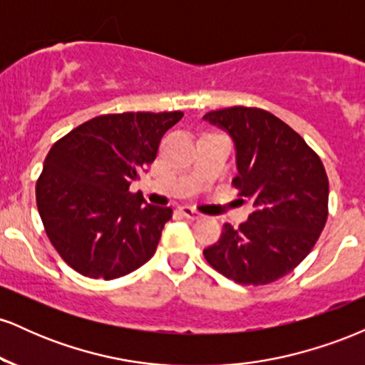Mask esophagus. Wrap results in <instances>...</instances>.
Returning <instances> with one entry per match:
<instances>
[{
  "label": "esophagus",
  "mask_w": 365,
  "mask_h": 365,
  "mask_svg": "<svg viewBox=\"0 0 365 365\" xmlns=\"http://www.w3.org/2000/svg\"><path fill=\"white\" fill-rule=\"evenodd\" d=\"M180 212H182L185 217H188V220H199V217L202 216L199 211H195L194 207H188V206L180 207Z\"/></svg>",
  "instance_id": "1"
}]
</instances>
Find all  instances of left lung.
I'll return each mask as SVG.
<instances>
[{"label": "left lung", "instance_id": "8db88e82", "mask_svg": "<svg viewBox=\"0 0 365 365\" xmlns=\"http://www.w3.org/2000/svg\"><path fill=\"white\" fill-rule=\"evenodd\" d=\"M204 120L232 135L238 168L232 183L255 207L238 228L226 223L204 257L235 283H273L307 257L328 220L329 182L321 158L261 108H225Z\"/></svg>", "mask_w": 365, "mask_h": 365}]
</instances>
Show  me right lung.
<instances>
[{
	"mask_svg": "<svg viewBox=\"0 0 365 365\" xmlns=\"http://www.w3.org/2000/svg\"><path fill=\"white\" fill-rule=\"evenodd\" d=\"M182 111L96 116L54 142L36 183L46 235L60 257L89 278L115 279L156 252L173 209L150 206L130 183L158 156Z\"/></svg>",
	"mask_w": 365,
	"mask_h": 365,
	"instance_id": "1",
	"label": "right lung"
}]
</instances>
